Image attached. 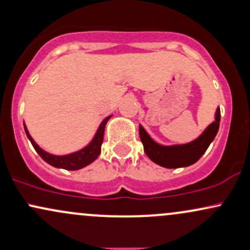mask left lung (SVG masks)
I'll return each mask as SVG.
<instances>
[{"label":"left lung","instance_id":"left-lung-1","mask_svg":"<svg viewBox=\"0 0 250 250\" xmlns=\"http://www.w3.org/2000/svg\"><path fill=\"white\" fill-rule=\"evenodd\" d=\"M220 108H217L215 113V121L211 122L197 139L186 145L175 146H162L155 142L145 128L140 125V139L145 153L151 161L165 168H181L194 165L206 153L209 145L216 136L220 127Z\"/></svg>","mask_w":250,"mask_h":250}]
</instances>
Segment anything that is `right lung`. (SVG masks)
<instances>
[{
	"instance_id": "obj_1",
	"label": "right lung",
	"mask_w": 250,
	"mask_h": 250,
	"mask_svg": "<svg viewBox=\"0 0 250 250\" xmlns=\"http://www.w3.org/2000/svg\"><path fill=\"white\" fill-rule=\"evenodd\" d=\"M110 117L111 115L105 117V119L101 122V125H99V129H97L95 136H94L93 140L89 142L88 146H85L84 148L75 151V153H71L68 155H53L43 150V149L40 148V146L34 141L24 123L23 125L25 134H27L31 145L35 148L37 154H39L45 162L49 163L50 166H53V167L55 168L67 169V170H79V169L87 167L88 165H90L91 162H94L97 157H99L100 153H101V146L103 142V135H104L105 125H107V122L109 121Z\"/></svg>"
}]
</instances>
